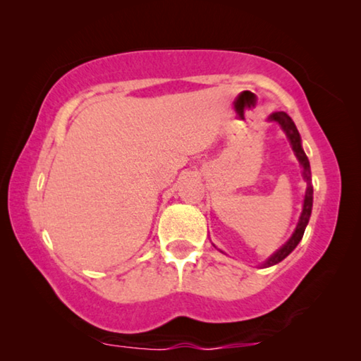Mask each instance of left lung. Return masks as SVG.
Segmentation results:
<instances>
[{
    "label": "left lung",
    "instance_id": "1",
    "mask_svg": "<svg viewBox=\"0 0 361 361\" xmlns=\"http://www.w3.org/2000/svg\"><path fill=\"white\" fill-rule=\"evenodd\" d=\"M267 120L269 121H276L277 125L283 129V133L287 134L288 141H290V144H292L293 152H295V155H297L301 169H303V178L306 181V192H305V201H303V211H301L298 225H297V228H295L293 235L290 236V240L282 246L281 250H277L271 257H269L264 264H262V267H269V266L277 264V262H281L282 259H285V257H287L290 252L297 248V245L300 243L301 238H303L305 228H306V225H308L310 217H311V209H313V185H311L310 160H308V157H306L303 147H301V137H300V133H298L297 126H295L293 120L285 111L272 113V115H269Z\"/></svg>",
    "mask_w": 361,
    "mask_h": 361
}]
</instances>
